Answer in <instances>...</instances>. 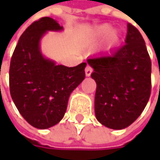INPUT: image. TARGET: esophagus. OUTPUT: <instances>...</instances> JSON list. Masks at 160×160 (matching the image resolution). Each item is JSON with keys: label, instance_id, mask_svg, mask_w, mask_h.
Returning a JSON list of instances; mask_svg holds the SVG:
<instances>
[{"label": "esophagus", "instance_id": "34e87169", "mask_svg": "<svg viewBox=\"0 0 160 160\" xmlns=\"http://www.w3.org/2000/svg\"><path fill=\"white\" fill-rule=\"evenodd\" d=\"M84 71H85V75H86V77H90V76H91V74L92 73L93 69H92V68L90 65H86Z\"/></svg>", "mask_w": 160, "mask_h": 160}]
</instances>
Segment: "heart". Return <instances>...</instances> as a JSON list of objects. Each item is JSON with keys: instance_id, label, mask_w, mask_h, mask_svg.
<instances>
[{"instance_id": "1", "label": "heart", "mask_w": 160, "mask_h": 160, "mask_svg": "<svg viewBox=\"0 0 160 160\" xmlns=\"http://www.w3.org/2000/svg\"><path fill=\"white\" fill-rule=\"evenodd\" d=\"M108 31V28L106 27H103V28H101L98 31H97V34L99 35H102V34H106Z\"/></svg>"}]
</instances>
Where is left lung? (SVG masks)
Masks as SVG:
<instances>
[{"instance_id": "1", "label": "left lung", "mask_w": 160, "mask_h": 160, "mask_svg": "<svg viewBox=\"0 0 160 160\" xmlns=\"http://www.w3.org/2000/svg\"><path fill=\"white\" fill-rule=\"evenodd\" d=\"M125 44L88 58L94 69L97 120L111 129H124L143 111L151 92V61L139 30L127 25Z\"/></svg>"}]
</instances>
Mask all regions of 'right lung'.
<instances>
[{
  "label": "right lung",
  "mask_w": 160,
  "mask_h": 160,
  "mask_svg": "<svg viewBox=\"0 0 160 160\" xmlns=\"http://www.w3.org/2000/svg\"><path fill=\"white\" fill-rule=\"evenodd\" d=\"M61 29L49 17L34 21L22 34L10 59L11 98L22 117L39 129L63 118L70 93L85 77V62L68 68L42 57L41 37L48 30Z\"/></svg>",
  "instance_id": "1"
}]
</instances>
